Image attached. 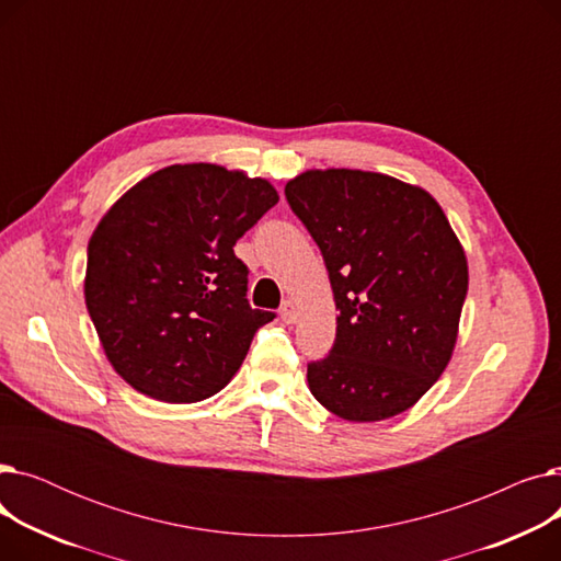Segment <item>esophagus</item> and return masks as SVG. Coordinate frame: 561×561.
<instances>
[{
    "instance_id": "1",
    "label": "esophagus",
    "mask_w": 561,
    "mask_h": 561,
    "mask_svg": "<svg viewBox=\"0 0 561 561\" xmlns=\"http://www.w3.org/2000/svg\"><path fill=\"white\" fill-rule=\"evenodd\" d=\"M279 316H282V320L286 322V325H293V322L298 320V307H296V302H290V300L284 302Z\"/></svg>"
}]
</instances>
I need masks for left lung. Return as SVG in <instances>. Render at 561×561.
Listing matches in <instances>:
<instances>
[{
  "label": "left lung",
  "mask_w": 561,
  "mask_h": 561,
  "mask_svg": "<svg viewBox=\"0 0 561 561\" xmlns=\"http://www.w3.org/2000/svg\"><path fill=\"white\" fill-rule=\"evenodd\" d=\"M286 199L325 259L336 341L309 364L313 398L350 423L414 407L444 375L468 290L466 252L421 186L381 172L307 170Z\"/></svg>",
  "instance_id": "obj_1"
}]
</instances>
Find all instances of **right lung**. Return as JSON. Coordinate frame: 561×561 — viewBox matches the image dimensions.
I'll return each instance as SVG.
<instances>
[{"label": "right lung", "mask_w": 561, "mask_h": 561, "mask_svg": "<svg viewBox=\"0 0 561 561\" xmlns=\"http://www.w3.org/2000/svg\"><path fill=\"white\" fill-rule=\"evenodd\" d=\"M275 186L216 163H176L131 186L88 241L83 296L104 355L138 393L170 404L216 396L275 313L252 309L241 236Z\"/></svg>", "instance_id": "right-lung-1"}]
</instances>
